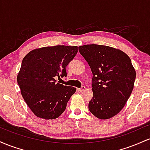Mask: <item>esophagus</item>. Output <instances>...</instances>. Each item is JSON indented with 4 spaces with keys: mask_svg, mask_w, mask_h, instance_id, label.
Wrapping results in <instances>:
<instances>
[{
    "mask_svg": "<svg viewBox=\"0 0 150 150\" xmlns=\"http://www.w3.org/2000/svg\"><path fill=\"white\" fill-rule=\"evenodd\" d=\"M85 89V86H82V87H80V88H78L77 89V90L79 91V92H83L84 90Z\"/></svg>",
    "mask_w": 150,
    "mask_h": 150,
    "instance_id": "obj_1",
    "label": "esophagus"
}]
</instances>
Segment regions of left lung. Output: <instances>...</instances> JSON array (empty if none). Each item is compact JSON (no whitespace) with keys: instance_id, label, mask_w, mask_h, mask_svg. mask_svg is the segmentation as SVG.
Here are the masks:
<instances>
[{"instance_id":"left-lung-1","label":"left lung","mask_w":150,"mask_h":150,"mask_svg":"<svg viewBox=\"0 0 150 150\" xmlns=\"http://www.w3.org/2000/svg\"><path fill=\"white\" fill-rule=\"evenodd\" d=\"M80 53L93 74V97L89 110L99 119H108L121 111L131 94L136 73L130 58L107 46H79Z\"/></svg>"}]
</instances>
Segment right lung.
Segmentation results:
<instances>
[{"label":"right lung","instance_id":"1","mask_svg":"<svg viewBox=\"0 0 150 150\" xmlns=\"http://www.w3.org/2000/svg\"><path fill=\"white\" fill-rule=\"evenodd\" d=\"M77 51V46H46L22 60L18 83L26 104L39 118L55 119L64 112L76 89L56 83V77H67L65 68Z\"/></svg>","mask_w":150,"mask_h":150}]
</instances>
